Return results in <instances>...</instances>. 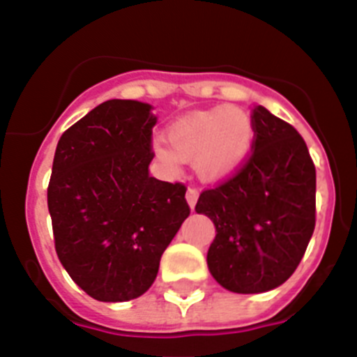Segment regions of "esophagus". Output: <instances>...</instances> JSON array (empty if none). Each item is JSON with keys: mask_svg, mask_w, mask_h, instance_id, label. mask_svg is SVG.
I'll list each match as a JSON object with an SVG mask.
<instances>
[{"mask_svg": "<svg viewBox=\"0 0 357 357\" xmlns=\"http://www.w3.org/2000/svg\"><path fill=\"white\" fill-rule=\"evenodd\" d=\"M187 203L188 206H190V210H194V206H196L197 203V197H199V190L197 188H188L187 190Z\"/></svg>", "mask_w": 357, "mask_h": 357, "instance_id": "34e87169", "label": "esophagus"}]
</instances>
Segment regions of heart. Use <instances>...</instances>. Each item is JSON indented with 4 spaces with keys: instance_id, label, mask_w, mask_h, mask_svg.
<instances>
[{
    "instance_id": "heart-1",
    "label": "heart",
    "mask_w": 357,
    "mask_h": 357,
    "mask_svg": "<svg viewBox=\"0 0 357 357\" xmlns=\"http://www.w3.org/2000/svg\"><path fill=\"white\" fill-rule=\"evenodd\" d=\"M167 147L154 142L153 154L170 172L179 160L194 161V169L206 181H222L246 163L255 144L252 116L238 107H213L179 119L167 129Z\"/></svg>"
}]
</instances>
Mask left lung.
<instances>
[{"instance_id": "8db88e82", "label": "left lung", "mask_w": 357, "mask_h": 357, "mask_svg": "<svg viewBox=\"0 0 357 357\" xmlns=\"http://www.w3.org/2000/svg\"><path fill=\"white\" fill-rule=\"evenodd\" d=\"M252 120V158L196 204L215 226L206 255L210 273L241 294L266 293L293 275L314 231L316 212V170L302 136L264 105H257Z\"/></svg>"}]
</instances>
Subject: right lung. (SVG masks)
<instances>
[{"instance_id":"1","label":"right lung","mask_w":357,"mask_h":357,"mask_svg":"<svg viewBox=\"0 0 357 357\" xmlns=\"http://www.w3.org/2000/svg\"><path fill=\"white\" fill-rule=\"evenodd\" d=\"M158 116L138 100L102 102L61 136L48 185L55 252L98 302L138 298L190 215L181 183L149 174Z\"/></svg>"}]
</instances>
